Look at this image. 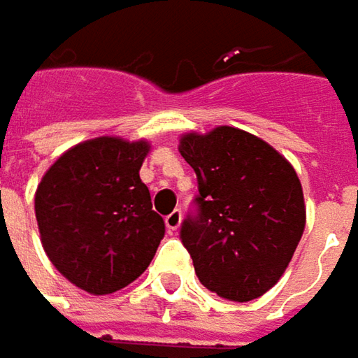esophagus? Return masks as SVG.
Instances as JSON below:
<instances>
[{"mask_svg": "<svg viewBox=\"0 0 358 358\" xmlns=\"http://www.w3.org/2000/svg\"><path fill=\"white\" fill-rule=\"evenodd\" d=\"M164 220H166V228L170 229V231H176V229L180 228V222H182V212H180V210H174V212H170Z\"/></svg>", "mask_w": 358, "mask_h": 358, "instance_id": "1", "label": "esophagus"}]
</instances>
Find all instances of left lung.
<instances>
[{
  "label": "left lung",
  "instance_id": "obj_1",
  "mask_svg": "<svg viewBox=\"0 0 358 358\" xmlns=\"http://www.w3.org/2000/svg\"><path fill=\"white\" fill-rule=\"evenodd\" d=\"M180 155L198 178L180 238L203 287L252 301L287 269L305 229L301 182L273 146L234 127L186 132Z\"/></svg>",
  "mask_w": 358,
  "mask_h": 358
}]
</instances>
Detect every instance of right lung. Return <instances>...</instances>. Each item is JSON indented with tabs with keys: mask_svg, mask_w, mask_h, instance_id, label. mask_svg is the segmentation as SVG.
Returning <instances> with one entry per match:
<instances>
[{
	"mask_svg": "<svg viewBox=\"0 0 358 358\" xmlns=\"http://www.w3.org/2000/svg\"><path fill=\"white\" fill-rule=\"evenodd\" d=\"M146 141L99 136L69 148L35 192L41 243L57 271L93 295L127 287L164 238L141 166Z\"/></svg>",
	"mask_w": 358,
	"mask_h": 358,
	"instance_id": "add662e5",
	"label": "right lung"
}]
</instances>
